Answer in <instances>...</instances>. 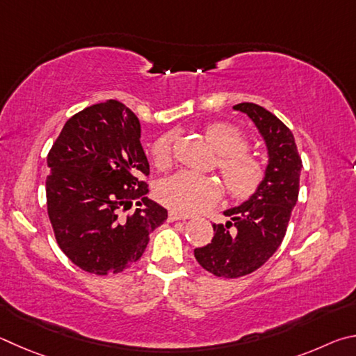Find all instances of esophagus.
Here are the masks:
<instances>
[{"label":"esophagus","instance_id":"obj_1","mask_svg":"<svg viewBox=\"0 0 356 356\" xmlns=\"http://www.w3.org/2000/svg\"><path fill=\"white\" fill-rule=\"evenodd\" d=\"M184 219H186L184 216H179L177 213H173V211H170V213H168V216H167L168 222H177V220H184Z\"/></svg>","mask_w":356,"mask_h":356}]
</instances>
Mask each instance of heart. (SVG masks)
<instances>
[{
    "label": "heart",
    "instance_id": "obj_1",
    "mask_svg": "<svg viewBox=\"0 0 356 356\" xmlns=\"http://www.w3.org/2000/svg\"><path fill=\"white\" fill-rule=\"evenodd\" d=\"M204 136L211 147L222 156L219 168L229 194L238 200L252 197L263 183L264 168L257 159L245 154L248 148L245 134L233 124L219 122L207 127ZM173 139V134H165L153 143L152 153L158 167L170 164ZM158 197L173 213L197 214L220 200L222 186L214 177L183 170L161 183Z\"/></svg>",
    "mask_w": 356,
    "mask_h": 356
}]
</instances>
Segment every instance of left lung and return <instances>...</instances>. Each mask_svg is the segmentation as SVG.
<instances>
[{
    "label": "left lung",
    "instance_id": "left-lung-1",
    "mask_svg": "<svg viewBox=\"0 0 356 356\" xmlns=\"http://www.w3.org/2000/svg\"><path fill=\"white\" fill-rule=\"evenodd\" d=\"M233 109L254 123L266 143L267 165L258 191L223 211L229 220L214 223L213 241L194 250L203 269L223 278L248 275L277 252L297 203L303 167L294 134L278 117L254 103H239Z\"/></svg>",
    "mask_w": 356,
    "mask_h": 356
}]
</instances>
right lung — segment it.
<instances>
[{"label": "right lung", "mask_w": 356, "mask_h": 356, "mask_svg": "<svg viewBox=\"0 0 356 356\" xmlns=\"http://www.w3.org/2000/svg\"><path fill=\"white\" fill-rule=\"evenodd\" d=\"M47 165L48 216L67 258L95 275L136 263L167 211L143 197L142 208L120 214L148 192L142 178L149 164L134 112L108 99L74 114L49 149Z\"/></svg>", "instance_id": "add662e5"}]
</instances>
